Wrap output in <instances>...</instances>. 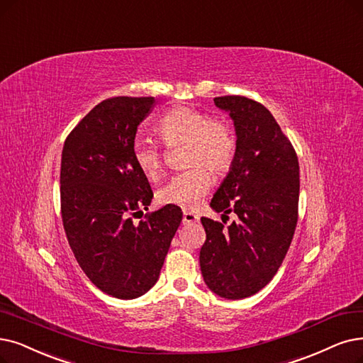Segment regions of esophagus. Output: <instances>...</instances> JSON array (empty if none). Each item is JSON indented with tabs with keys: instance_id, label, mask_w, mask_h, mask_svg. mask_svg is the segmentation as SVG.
<instances>
[{
	"instance_id": "esophagus-1",
	"label": "esophagus",
	"mask_w": 363,
	"mask_h": 363,
	"mask_svg": "<svg viewBox=\"0 0 363 363\" xmlns=\"http://www.w3.org/2000/svg\"><path fill=\"white\" fill-rule=\"evenodd\" d=\"M199 220V216L192 213V211H184L183 213V223L184 225H192V223H196Z\"/></svg>"
}]
</instances>
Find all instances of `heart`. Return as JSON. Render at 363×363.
I'll return each instance as SVG.
<instances>
[{"label": "heart", "mask_w": 363, "mask_h": 363, "mask_svg": "<svg viewBox=\"0 0 363 363\" xmlns=\"http://www.w3.org/2000/svg\"><path fill=\"white\" fill-rule=\"evenodd\" d=\"M156 133L171 146L186 141L187 164L195 166L174 176L157 191L164 206L196 208L211 186L213 172H225L235 156V135L230 126L192 107L177 106L165 111L156 122ZM133 161L141 174L156 179L162 169V152L146 138H135L131 147Z\"/></svg>", "instance_id": "heart-1"}]
</instances>
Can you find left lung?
Segmentation results:
<instances>
[{"mask_svg": "<svg viewBox=\"0 0 363 363\" xmlns=\"http://www.w3.org/2000/svg\"><path fill=\"white\" fill-rule=\"evenodd\" d=\"M214 104L234 122L237 147L210 207L222 216L234 211L238 220L225 228L201 217L207 238L199 265L211 292L242 299L272 280L292 242L299 164L291 141L262 104L238 95L217 96Z\"/></svg>", "mask_w": 363, "mask_h": 363, "instance_id": "left-lung-1", "label": "left lung"}]
</instances>
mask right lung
<instances>
[{
	"mask_svg": "<svg viewBox=\"0 0 363 363\" xmlns=\"http://www.w3.org/2000/svg\"><path fill=\"white\" fill-rule=\"evenodd\" d=\"M153 96H114L95 106L65 140L61 213L69 247L89 280L107 295L134 299L159 279L183 213L165 206L138 225L153 192L131 155Z\"/></svg>",
	"mask_w": 363,
	"mask_h": 363,
	"instance_id": "obj_1",
	"label": "right lung"
}]
</instances>
